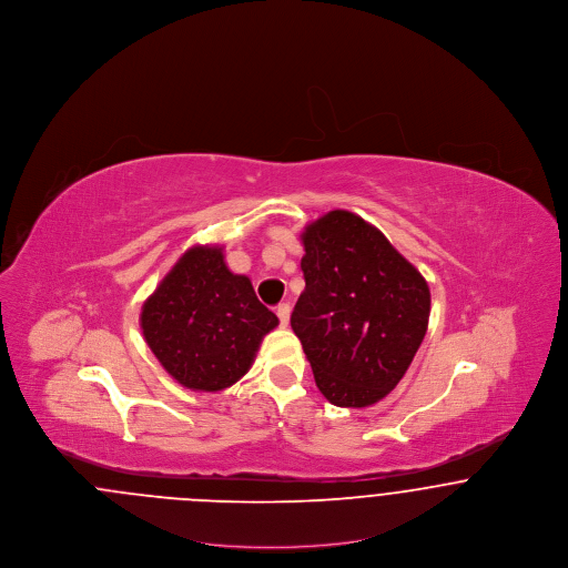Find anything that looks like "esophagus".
I'll list each match as a JSON object with an SVG mask.
<instances>
[{
  "label": "esophagus",
  "instance_id": "1",
  "mask_svg": "<svg viewBox=\"0 0 568 568\" xmlns=\"http://www.w3.org/2000/svg\"><path fill=\"white\" fill-rule=\"evenodd\" d=\"M276 315H278V322L283 327H287L290 324V315H292V306L287 304V302H283V304H278L276 306Z\"/></svg>",
  "mask_w": 568,
  "mask_h": 568
}]
</instances>
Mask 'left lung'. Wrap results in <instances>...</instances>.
Instances as JSON below:
<instances>
[{"instance_id":"1","label":"left lung","mask_w":568,"mask_h":568,"mask_svg":"<svg viewBox=\"0 0 568 568\" xmlns=\"http://www.w3.org/2000/svg\"><path fill=\"white\" fill-rule=\"evenodd\" d=\"M304 292L292 313L315 383L336 406L362 408L405 377L430 317L426 278L375 225L329 211L302 232Z\"/></svg>"}]
</instances>
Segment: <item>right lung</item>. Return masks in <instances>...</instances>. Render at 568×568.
Masks as SVG:
<instances>
[{
    "instance_id": "add662e5",
    "label": "right lung",
    "mask_w": 568,
    "mask_h": 568,
    "mask_svg": "<svg viewBox=\"0 0 568 568\" xmlns=\"http://www.w3.org/2000/svg\"><path fill=\"white\" fill-rule=\"evenodd\" d=\"M278 325L221 246H191L146 297L140 327L165 373L193 392H221L246 375Z\"/></svg>"
}]
</instances>
